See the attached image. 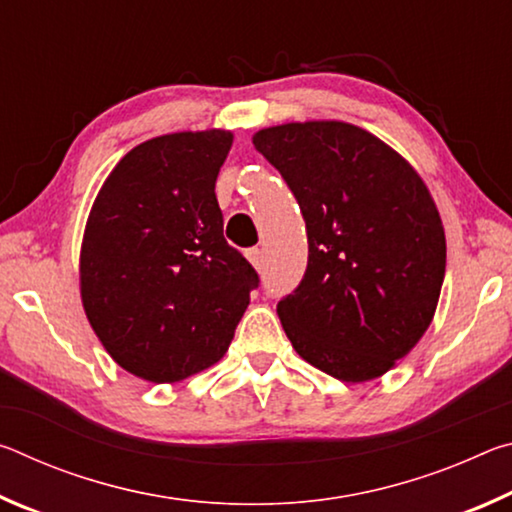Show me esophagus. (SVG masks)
I'll return each instance as SVG.
<instances>
[{
	"label": "esophagus",
	"mask_w": 512,
	"mask_h": 512,
	"mask_svg": "<svg viewBox=\"0 0 512 512\" xmlns=\"http://www.w3.org/2000/svg\"><path fill=\"white\" fill-rule=\"evenodd\" d=\"M246 257H248V262L257 268V271L264 266V253H262V248H248V250H246Z\"/></svg>",
	"instance_id": "esophagus-1"
}]
</instances>
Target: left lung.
I'll use <instances>...</instances> for the list:
<instances>
[{
    "label": "left lung",
    "instance_id": "8db88e82",
    "mask_svg": "<svg viewBox=\"0 0 512 512\" xmlns=\"http://www.w3.org/2000/svg\"><path fill=\"white\" fill-rule=\"evenodd\" d=\"M253 144L307 223V271L277 302L291 345L341 381L384 375L427 332L445 280V230L427 185L343 121L264 128Z\"/></svg>",
    "mask_w": 512,
    "mask_h": 512
}]
</instances>
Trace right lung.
Returning <instances> with one entry per match:
<instances>
[{
  "label": "right lung",
  "mask_w": 512,
  "mask_h": 512,
  "mask_svg": "<svg viewBox=\"0 0 512 512\" xmlns=\"http://www.w3.org/2000/svg\"><path fill=\"white\" fill-rule=\"evenodd\" d=\"M232 133L135 146L103 183L81 248V298L103 348L155 384L219 361L259 287L223 237L214 185Z\"/></svg>",
  "instance_id": "add662e5"
}]
</instances>
